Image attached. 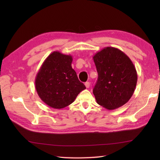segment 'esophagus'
<instances>
[{
    "instance_id": "obj_1",
    "label": "esophagus",
    "mask_w": 160,
    "mask_h": 160,
    "mask_svg": "<svg viewBox=\"0 0 160 160\" xmlns=\"http://www.w3.org/2000/svg\"><path fill=\"white\" fill-rule=\"evenodd\" d=\"M84 84H85V87H86L87 88H89V87H90V83H89V82H86L85 83H84Z\"/></svg>"
}]
</instances>
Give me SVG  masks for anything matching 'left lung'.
Returning a JSON list of instances; mask_svg holds the SVG:
<instances>
[{
  "label": "left lung",
  "mask_w": 160,
  "mask_h": 160,
  "mask_svg": "<svg viewBox=\"0 0 160 160\" xmlns=\"http://www.w3.org/2000/svg\"><path fill=\"white\" fill-rule=\"evenodd\" d=\"M98 78L93 93L97 103L108 110L123 106L130 100L137 84V71L121 50L107 47L93 57Z\"/></svg>",
  "instance_id": "8db88e82"
}]
</instances>
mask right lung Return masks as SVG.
Wrapping results in <instances>:
<instances>
[{
  "label": "right lung",
  "mask_w": 160,
  "mask_h": 160,
  "mask_svg": "<svg viewBox=\"0 0 160 160\" xmlns=\"http://www.w3.org/2000/svg\"><path fill=\"white\" fill-rule=\"evenodd\" d=\"M71 55L53 52L44 61L35 79V87L44 102L60 109L73 102L78 95L86 89L71 67Z\"/></svg>",
  "instance_id": "right-lung-1"
}]
</instances>
